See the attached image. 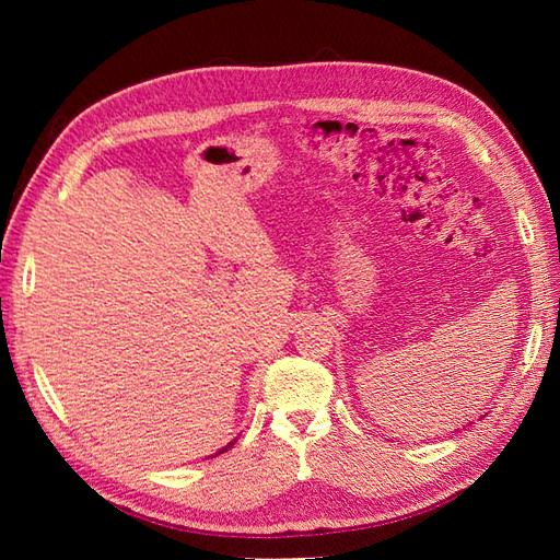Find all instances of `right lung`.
Wrapping results in <instances>:
<instances>
[{
  "instance_id": "right-lung-1",
  "label": "right lung",
  "mask_w": 560,
  "mask_h": 560,
  "mask_svg": "<svg viewBox=\"0 0 560 560\" xmlns=\"http://www.w3.org/2000/svg\"><path fill=\"white\" fill-rule=\"evenodd\" d=\"M233 443H235V440H233ZM233 443H229V445H225V447H223V450H219V452H217V455H221V452H225V450H229V447H231V445H233Z\"/></svg>"
}]
</instances>
